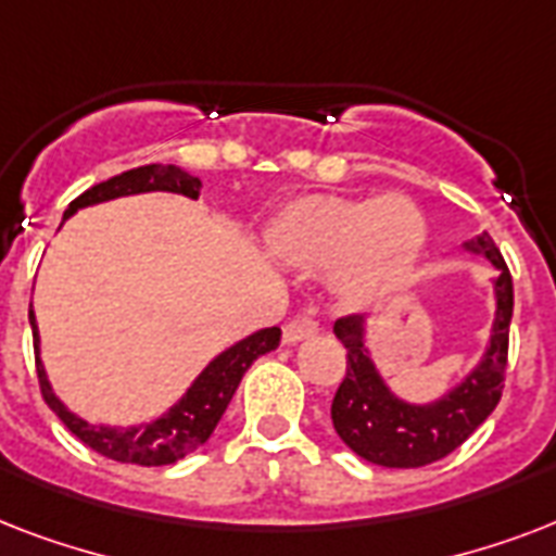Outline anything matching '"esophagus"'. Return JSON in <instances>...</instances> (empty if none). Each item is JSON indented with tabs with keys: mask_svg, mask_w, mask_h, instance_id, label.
<instances>
[{
	"mask_svg": "<svg viewBox=\"0 0 556 556\" xmlns=\"http://www.w3.org/2000/svg\"><path fill=\"white\" fill-rule=\"evenodd\" d=\"M317 331H320L317 320H312V317H296V320L286 323V329H282V338H286L288 346H294V343H300V340L314 338Z\"/></svg>",
	"mask_w": 556,
	"mask_h": 556,
	"instance_id": "1",
	"label": "esophagus"
}]
</instances>
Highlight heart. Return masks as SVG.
<instances>
[{"mask_svg":"<svg viewBox=\"0 0 556 556\" xmlns=\"http://www.w3.org/2000/svg\"><path fill=\"white\" fill-rule=\"evenodd\" d=\"M265 244L303 274L331 270L349 308L383 303L413 279L427 248V218L406 195H296L270 216Z\"/></svg>","mask_w":556,"mask_h":556,"instance_id":"1","label":"heart"}]
</instances>
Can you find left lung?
<instances>
[{
  "instance_id": "left-lung-1",
  "label": "left lung",
  "mask_w": 556,
  "mask_h": 556,
  "mask_svg": "<svg viewBox=\"0 0 556 556\" xmlns=\"http://www.w3.org/2000/svg\"><path fill=\"white\" fill-rule=\"evenodd\" d=\"M462 251L482 256L496 268L491 338L482 357L439 397L415 404L389 387L369 346V320L334 323V338L346 346V378L331 401V424L352 453L380 467H424L465 444L496 409L508 364V329L514 317V282L508 265L488 233L462 242Z\"/></svg>"
}]
</instances>
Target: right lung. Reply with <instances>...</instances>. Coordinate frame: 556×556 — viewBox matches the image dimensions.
Returning a JSON list of instances; mask_svg holds the SVG:
<instances>
[{"instance_id": "add662e5", "label": "right lung", "mask_w": 556, "mask_h": 556, "mask_svg": "<svg viewBox=\"0 0 556 556\" xmlns=\"http://www.w3.org/2000/svg\"><path fill=\"white\" fill-rule=\"evenodd\" d=\"M141 192H178L187 199H199L201 195V178L190 176L187 169L176 164H147V167L126 169L121 176L109 178L103 185H94L83 195L65 207L63 222L72 218L77 210L94 207L103 201L126 199V195H141ZM30 331H34V352H37V375L42 397L48 406L54 409L56 418L86 444V447L98 450L100 456L112 458V462H124V465H141V467H161L173 465L178 458L190 456L192 450H199L204 441L213 435L218 418L225 415L230 397H233L239 380L251 364L260 355H268L279 346L282 331L260 329L248 334V338L236 340L233 346L218 352L204 369L195 375L185 395L178 397L176 404L169 406L167 413L143 424H129V427H115V424H91L56 395L51 380H48L46 364L39 355V326L34 308L28 312Z\"/></svg>"}]
</instances>
